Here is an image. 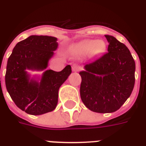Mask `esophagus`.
Segmentation results:
<instances>
[{
	"instance_id": "34e87169",
	"label": "esophagus",
	"mask_w": 146,
	"mask_h": 146,
	"mask_svg": "<svg viewBox=\"0 0 146 146\" xmlns=\"http://www.w3.org/2000/svg\"><path fill=\"white\" fill-rule=\"evenodd\" d=\"M72 70H73V71H74V72L79 71L80 70V66H77V65H73V66H72Z\"/></svg>"
}]
</instances>
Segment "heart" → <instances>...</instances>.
Segmentation results:
<instances>
[{
    "mask_svg": "<svg viewBox=\"0 0 146 146\" xmlns=\"http://www.w3.org/2000/svg\"><path fill=\"white\" fill-rule=\"evenodd\" d=\"M106 44L102 40H87L77 44L73 49V52L79 55H86L91 53L98 54L104 50Z\"/></svg>",
    "mask_w": 146,
    "mask_h": 146,
    "instance_id": "heart-1",
    "label": "heart"
}]
</instances>
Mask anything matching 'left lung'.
<instances>
[{"mask_svg": "<svg viewBox=\"0 0 146 146\" xmlns=\"http://www.w3.org/2000/svg\"><path fill=\"white\" fill-rule=\"evenodd\" d=\"M105 38L108 52L86 64L80 72V96L90 111L112 113L130 96L135 84L136 64L124 44L111 35Z\"/></svg>", "mask_w": 146, "mask_h": 146, "instance_id": "obj_1", "label": "left lung"}]
</instances>
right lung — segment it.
<instances>
[{
  "instance_id": "1",
  "label": "right lung",
  "mask_w": 146,
  "mask_h": 146,
  "mask_svg": "<svg viewBox=\"0 0 146 146\" xmlns=\"http://www.w3.org/2000/svg\"><path fill=\"white\" fill-rule=\"evenodd\" d=\"M57 38L48 35H31L18 42L8 58L6 88L19 108L32 115L54 111L58 102V91L72 73L70 65L56 72L47 70L42 77L27 70L42 71L57 50Z\"/></svg>"
}]
</instances>
